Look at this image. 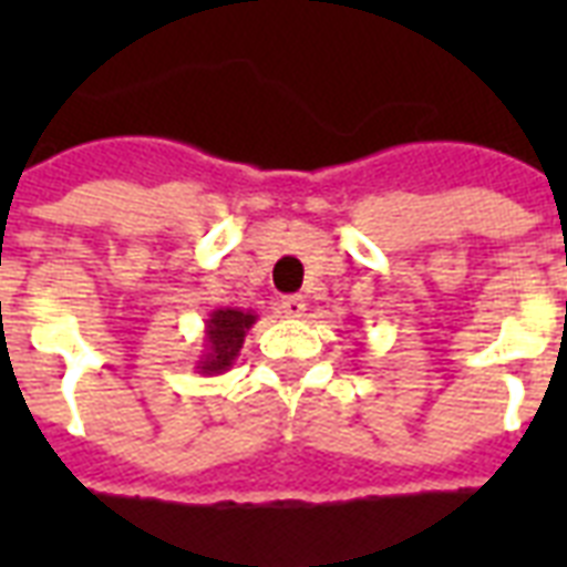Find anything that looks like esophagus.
<instances>
[{
  "label": "esophagus",
  "instance_id": "esophagus-1",
  "mask_svg": "<svg viewBox=\"0 0 567 567\" xmlns=\"http://www.w3.org/2000/svg\"><path fill=\"white\" fill-rule=\"evenodd\" d=\"M302 311H306V300L302 297H282L279 300V315L282 318H302Z\"/></svg>",
  "mask_w": 567,
  "mask_h": 567
}]
</instances>
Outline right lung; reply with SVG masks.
Here are the masks:
<instances>
[{"instance_id": "1", "label": "right lung", "mask_w": 567, "mask_h": 567, "mask_svg": "<svg viewBox=\"0 0 567 567\" xmlns=\"http://www.w3.org/2000/svg\"><path fill=\"white\" fill-rule=\"evenodd\" d=\"M256 320L258 315L249 309H214L205 320V350L196 359V373L220 377L229 371Z\"/></svg>"}]
</instances>
